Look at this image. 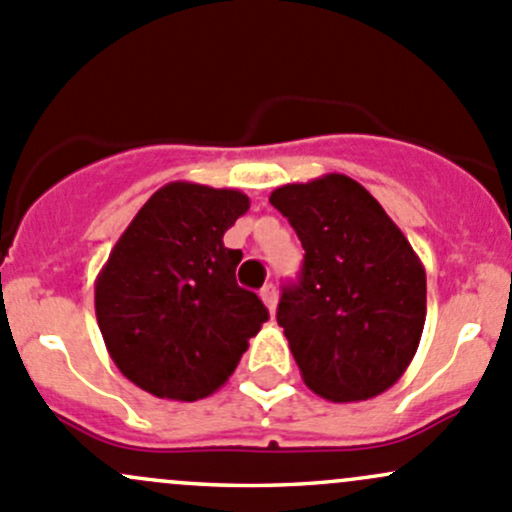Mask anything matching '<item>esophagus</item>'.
I'll use <instances>...</instances> for the list:
<instances>
[{"instance_id":"esophagus-1","label":"esophagus","mask_w":512,"mask_h":512,"mask_svg":"<svg viewBox=\"0 0 512 512\" xmlns=\"http://www.w3.org/2000/svg\"><path fill=\"white\" fill-rule=\"evenodd\" d=\"M261 300L268 305V310H271V313L276 310L278 291H276V286H273V283H266V286L261 288Z\"/></svg>"}]
</instances>
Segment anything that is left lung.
<instances>
[{
	"label": "left lung",
	"instance_id": "8db88e82",
	"mask_svg": "<svg viewBox=\"0 0 512 512\" xmlns=\"http://www.w3.org/2000/svg\"><path fill=\"white\" fill-rule=\"evenodd\" d=\"M305 249L283 288L278 325L303 382L328 402L387 392L416 355L426 320V273L382 204L347 175L273 189Z\"/></svg>",
	"mask_w": 512,
	"mask_h": 512
}]
</instances>
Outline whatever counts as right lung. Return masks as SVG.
<instances>
[{
	"mask_svg": "<svg viewBox=\"0 0 512 512\" xmlns=\"http://www.w3.org/2000/svg\"><path fill=\"white\" fill-rule=\"evenodd\" d=\"M249 204L239 189L165 184L100 268V335L115 367L145 392L179 402L209 397L268 320L261 298L236 283L241 251L224 246Z\"/></svg>",
	"mask_w": 512,
	"mask_h": 512,
	"instance_id": "right-lung-1",
	"label": "right lung"
}]
</instances>
